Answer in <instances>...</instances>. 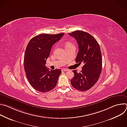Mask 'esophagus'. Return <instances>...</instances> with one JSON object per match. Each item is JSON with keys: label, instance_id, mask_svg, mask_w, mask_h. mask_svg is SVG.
I'll list each match as a JSON object with an SVG mask.
<instances>
[{"label": "esophagus", "instance_id": "1", "mask_svg": "<svg viewBox=\"0 0 127 127\" xmlns=\"http://www.w3.org/2000/svg\"><path fill=\"white\" fill-rule=\"evenodd\" d=\"M62 71H64V72H66V71H68V69H62Z\"/></svg>", "mask_w": 127, "mask_h": 127}]
</instances>
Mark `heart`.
Masks as SVG:
<instances>
[{
    "label": "heart",
    "instance_id": "b5f03b06",
    "mask_svg": "<svg viewBox=\"0 0 127 127\" xmlns=\"http://www.w3.org/2000/svg\"><path fill=\"white\" fill-rule=\"evenodd\" d=\"M71 46H73V45H72L71 43L67 42V43H66V44H65V48H66V47H67Z\"/></svg>",
    "mask_w": 127,
    "mask_h": 127
}]
</instances>
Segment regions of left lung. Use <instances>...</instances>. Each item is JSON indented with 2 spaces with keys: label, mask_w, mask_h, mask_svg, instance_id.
I'll return each instance as SVG.
<instances>
[{
  "label": "left lung",
  "mask_w": 127,
  "mask_h": 127,
  "mask_svg": "<svg viewBox=\"0 0 127 127\" xmlns=\"http://www.w3.org/2000/svg\"><path fill=\"white\" fill-rule=\"evenodd\" d=\"M69 34L74 37L78 44L79 52L76 62L84 64L80 73L73 70L74 76L71 80V84L80 91H86L96 83L101 73L102 58L100 48L97 41L88 32L76 31Z\"/></svg>",
  "instance_id": "8db88e82"
}]
</instances>
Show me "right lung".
Segmentation results:
<instances>
[{
    "label": "right lung",
    "mask_w": 127,
    "mask_h": 127,
    "mask_svg": "<svg viewBox=\"0 0 127 127\" xmlns=\"http://www.w3.org/2000/svg\"><path fill=\"white\" fill-rule=\"evenodd\" d=\"M64 34H40L32 38L27 46L24 56L25 71L30 84L37 91L46 93L57 85L61 70H49L45 65L52 47Z\"/></svg>",
    "instance_id": "obj_1"
}]
</instances>
